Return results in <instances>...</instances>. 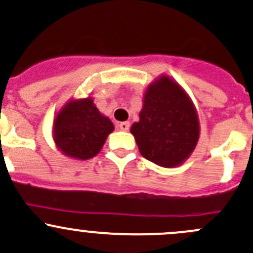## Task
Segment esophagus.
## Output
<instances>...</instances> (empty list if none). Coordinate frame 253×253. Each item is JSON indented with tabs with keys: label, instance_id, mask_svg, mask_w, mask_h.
<instances>
[{
	"label": "esophagus",
	"instance_id": "obj_1",
	"mask_svg": "<svg viewBox=\"0 0 253 253\" xmlns=\"http://www.w3.org/2000/svg\"><path fill=\"white\" fill-rule=\"evenodd\" d=\"M119 128L121 129V131H128L129 129V122H120L119 124Z\"/></svg>",
	"mask_w": 253,
	"mask_h": 253
}]
</instances>
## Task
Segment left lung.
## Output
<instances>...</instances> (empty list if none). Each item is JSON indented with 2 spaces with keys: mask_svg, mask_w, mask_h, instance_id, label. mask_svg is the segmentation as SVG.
Segmentation results:
<instances>
[{
  "mask_svg": "<svg viewBox=\"0 0 253 253\" xmlns=\"http://www.w3.org/2000/svg\"><path fill=\"white\" fill-rule=\"evenodd\" d=\"M131 133L145 159L163 168L178 167L200 138L197 110L185 89L163 75L145 89L139 121Z\"/></svg>",
  "mask_w": 253,
  "mask_h": 253,
  "instance_id": "8db88e82",
  "label": "left lung"
}]
</instances>
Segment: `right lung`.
<instances>
[{
    "mask_svg": "<svg viewBox=\"0 0 253 253\" xmlns=\"http://www.w3.org/2000/svg\"><path fill=\"white\" fill-rule=\"evenodd\" d=\"M114 124L101 114L93 98L71 99L56 114L52 137L56 147L66 157L88 160L103 148Z\"/></svg>",
    "mask_w": 253,
    "mask_h": 253,
    "instance_id": "add662e5",
    "label": "right lung"
}]
</instances>
